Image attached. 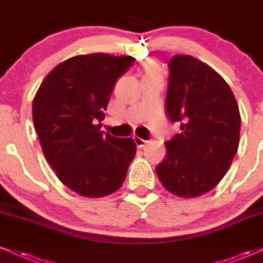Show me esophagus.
<instances>
[{
  "mask_svg": "<svg viewBox=\"0 0 263 263\" xmlns=\"http://www.w3.org/2000/svg\"><path fill=\"white\" fill-rule=\"evenodd\" d=\"M134 141H135L136 146H137V148H142V147H144V144H146L147 142H148V141L143 140V138L138 137V136H135V137H134Z\"/></svg>",
  "mask_w": 263,
  "mask_h": 263,
  "instance_id": "obj_1",
  "label": "esophagus"
}]
</instances>
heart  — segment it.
I'll list each match as a JSON object with an SVG mask.
<instances>
[{
  "label": "heart",
  "mask_w": 263,
  "mask_h": 263,
  "mask_svg": "<svg viewBox=\"0 0 263 263\" xmlns=\"http://www.w3.org/2000/svg\"><path fill=\"white\" fill-rule=\"evenodd\" d=\"M161 77V70L159 66L155 62H147L142 65V79L144 78H153Z\"/></svg>",
  "instance_id": "b5f03b06"
}]
</instances>
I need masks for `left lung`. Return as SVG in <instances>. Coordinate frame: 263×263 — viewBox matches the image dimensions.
Here are the masks:
<instances>
[{
  "label": "left lung",
  "mask_w": 263,
  "mask_h": 263,
  "mask_svg": "<svg viewBox=\"0 0 263 263\" xmlns=\"http://www.w3.org/2000/svg\"><path fill=\"white\" fill-rule=\"evenodd\" d=\"M168 66L165 112L182 132L165 142L156 172L172 194L200 197L218 185L236 155L240 111L228 83L205 63L179 54Z\"/></svg>",
  "instance_id": "8db88e82"
}]
</instances>
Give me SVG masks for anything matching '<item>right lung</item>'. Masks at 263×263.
Returning a JSON list of instances; mask_svg holds the SVG:
<instances>
[{
  "mask_svg": "<svg viewBox=\"0 0 263 263\" xmlns=\"http://www.w3.org/2000/svg\"><path fill=\"white\" fill-rule=\"evenodd\" d=\"M134 62L105 53L73 57L45 77L34 96L33 123L44 157L60 182L83 197L116 192L136 155L132 138L105 134L98 123Z\"/></svg>",
  "mask_w": 263,
  "mask_h": 263,
  "instance_id": "obj_1",
  "label": "right lung"
}]
</instances>
